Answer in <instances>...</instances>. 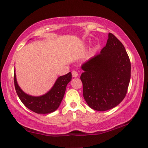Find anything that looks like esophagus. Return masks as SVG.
Here are the masks:
<instances>
[{
    "instance_id": "esophagus-1",
    "label": "esophagus",
    "mask_w": 148,
    "mask_h": 148,
    "mask_svg": "<svg viewBox=\"0 0 148 148\" xmlns=\"http://www.w3.org/2000/svg\"><path fill=\"white\" fill-rule=\"evenodd\" d=\"M72 76H73L74 77H77V76H78V73H77V72L75 71H73L72 72Z\"/></svg>"
}]
</instances>
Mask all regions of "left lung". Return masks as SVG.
Wrapping results in <instances>:
<instances>
[{"label": "left lung", "mask_w": 148, "mask_h": 148, "mask_svg": "<svg viewBox=\"0 0 148 148\" xmlns=\"http://www.w3.org/2000/svg\"><path fill=\"white\" fill-rule=\"evenodd\" d=\"M84 99L99 111L111 109L126 95L130 80L131 64L124 46L112 34L99 54L81 65Z\"/></svg>", "instance_id": "obj_1"}]
</instances>
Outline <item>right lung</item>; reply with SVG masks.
<instances>
[{
	"label": "right lung",
	"instance_id": "add662e5",
	"mask_svg": "<svg viewBox=\"0 0 148 148\" xmlns=\"http://www.w3.org/2000/svg\"><path fill=\"white\" fill-rule=\"evenodd\" d=\"M72 79L71 72L60 76L48 92L40 96H32L25 93L19 86L15 71L14 81L15 90L22 103L28 109L37 114H49L58 108L65 95L66 87Z\"/></svg>",
	"mask_w": 148,
	"mask_h": 148
}]
</instances>
